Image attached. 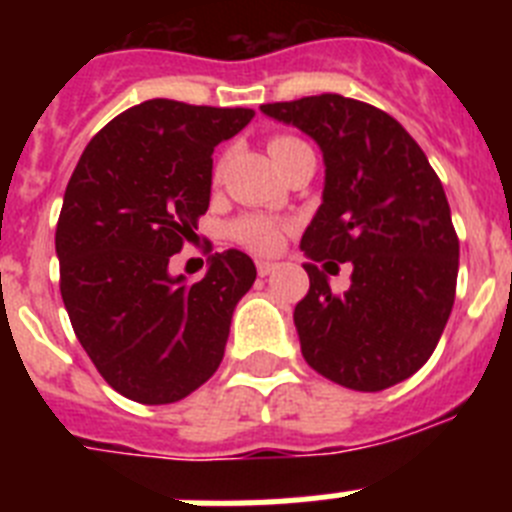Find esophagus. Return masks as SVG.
I'll use <instances>...</instances> for the list:
<instances>
[{"label": "esophagus", "mask_w": 512, "mask_h": 512, "mask_svg": "<svg viewBox=\"0 0 512 512\" xmlns=\"http://www.w3.org/2000/svg\"><path fill=\"white\" fill-rule=\"evenodd\" d=\"M277 261H269V259H259L256 261V271H259V277H269L271 271L277 269Z\"/></svg>", "instance_id": "obj_1"}]
</instances>
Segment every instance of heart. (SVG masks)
Masks as SVG:
<instances>
[{
  "label": "heart",
  "instance_id": "b5f03b06",
  "mask_svg": "<svg viewBox=\"0 0 512 512\" xmlns=\"http://www.w3.org/2000/svg\"><path fill=\"white\" fill-rule=\"evenodd\" d=\"M297 146H305V143L300 138H295V135H271L269 153L277 158ZM215 176H220V164L215 166ZM289 228L292 225L287 220H279V217L243 215L230 223L228 238L253 253H277L282 248L284 235L289 233Z\"/></svg>",
  "mask_w": 512,
  "mask_h": 512
}]
</instances>
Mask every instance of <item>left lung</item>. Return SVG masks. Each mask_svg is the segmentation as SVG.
<instances>
[{
    "mask_svg": "<svg viewBox=\"0 0 512 512\" xmlns=\"http://www.w3.org/2000/svg\"><path fill=\"white\" fill-rule=\"evenodd\" d=\"M310 135L325 158L323 205L300 248L325 266L351 264L333 292L315 264L295 307L302 356L356 392L413 377L438 346L456 297L459 238L441 179L400 122L341 94L261 104Z\"/></svg>",
    "mask_w": 512,
    "mask_h": 512,
    "instance_id": "obj_1",
    "label": "left lung"
}]
</instances>
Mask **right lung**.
I'll return each instance as SVG.
<instances>
[{
    "mask_svg": "<svg viewBox=\"0 0 512 512\" xmlns=\"http://www.w3.org/2000/svg\"><path fill=\"white\" fill-rule=\"evenodd\" d=\"M246 107L148 99L89 140L56 225L61 297L112 390L143 405L192 395L223 361L230 318L256 279L241 251L205 279L171 277L210 207L212 151L251 122Z\"/></svg>",
    "mask_w": 512,
    "mask_h": 512,
    "instance_id": "add662e5",
    "label": "right lung"
}]
</instances>
